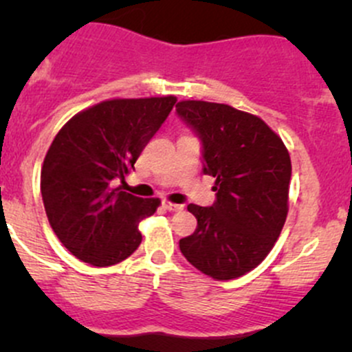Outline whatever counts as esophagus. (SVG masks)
Returning a JSON list of instances; mask_svg holds the SVG:
<instances>
[{
  "instance_id": "1",
  "label": "esophagus",
  "mask_w": 352,
  "mask_h": 352,
  "mask_svg": "<svg viewBox=\"0 0 352 352\" xmlns=\"http://www.w3.org/2000/svg\"><path fill=\"white\" fill-rule=\"evenodd\" d=\"M162 208L166 209V211H180L184 206L182 204H173V202H170V201H163Z\"/></svg>"
}]
</instances>
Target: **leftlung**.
I'll return each instance as SVG.
<instances>
[{"mask_svg": "<svg viewBox=\"0 0 352 352\" xmlns=\"http://www.w3.org/2000/svg\"><path fill=\"white\" fill-rule=\"evenodd\" d=\"M177 116L201 140L202 172L216 179L212 206H187L197 228L180 240V252L209 278H240L267 257L281 235L289 153L261 117L230 105L184 100Z\"/></svg>", "mask_w": 352, "mask_h": 352, "instance_id": "8db88e82", "label": "left lung"}]
</instances>
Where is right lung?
Here are the masks:
<instances>
[{"instance_id": "right-lung-1", "label": "right lung", "mask_w": 352, "mask_h": 352, "mask_svg": "<svg viewBox=\"0 0 352 352\" xmlns=\"http://www.w3.org/2000/svg\"><path fill=\"white\" fill-rule=\"evenodd\" d=\"M177 98H113L76 113L44 158L41 192L52 230L67 250L97 267L122 262L140 247V221L160 199H141L117 182L162 127Z\"/></svg>"}]
</instances>
